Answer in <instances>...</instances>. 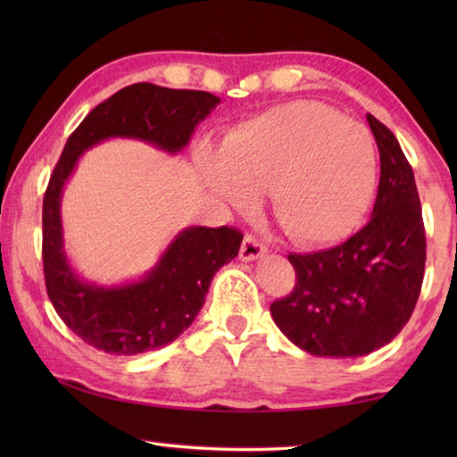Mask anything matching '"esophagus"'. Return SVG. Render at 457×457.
<instances>
[{"mask_svg":"<svg viewBox=\"0 0 457 457\" xmlns=\"http://www.w3.org/2000/svg\"><path fill=\"white\" fill-rule=\"evenodd\" d=\"M268 252V247L256 239L253 236H245L242 247H239V258L244 262H252V260H258L260 256H264Z\"/></svg>","mask_w":457,"mask_h":457,"instance_id":"obj_1","label":"esophagus"}]
</instances>
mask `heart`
<instances>
[{"label": "heart", "mask_w": 457, "mask_h": 457, "mask_svg": "<svg viewBox=\"0 0 457 457\" xmlns=\"http://www.w3.org/2000/svg\"><path fill=\"white\" fill-rule=\"evenodd\" d=\"M201 173L239 212L270 193L286 237L304 245L343 239L373 199L377 146L367 127L311 100L276 106L229 130Z\"/></svg>", "instance_id": "b5f03b06"}]
</instances>
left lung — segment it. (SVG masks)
<instances>
[{
  "mask_svg": "<svg viewBox=\"0 0 457 457\" xmlns=\"http://www.w3.org/2000/svg\"><path fill=\"white\" fill-rule=\"evenodd\" d=\"M381 157L373 218L345 244L290 253L296 286L274 300L276 327L316 357H362L411 319L425 270V228L413 169L395 135L367 114Z\"/></svg>",
  "mask_w": 457,
  "mask_h": 457,
  "instance_id": "1",
  "label": "left lung"
}]
</instances>
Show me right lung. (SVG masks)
<instances>
[{"label": "right lung", "instance_id": "obj_1", "mask_svg": "<svg viewBox=\"0 0 457 457\" xmlns=\"http://www.w3.org/2000/svg\"><path fill=\"white\" fill-rule=\"evenodd\" d=\"M215 104L220 98L204 90L130 84L92 108L66 141L44 195L42 258L52 304L84 343L108 354H138L173 343L195 320L213 274L237 256L244 236L228 226L187 228L143 280L112 288L88 284L66 260L60 220L64 183L80 154L111 137L179 153Z\"/></svg>", "mask_w": 457, "mask_h": 457}]
</instances>
